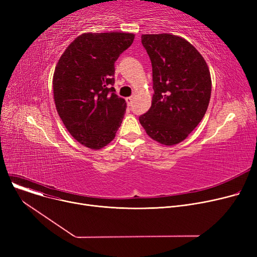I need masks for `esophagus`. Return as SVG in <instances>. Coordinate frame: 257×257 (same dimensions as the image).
Wrapping results in <instances>:
<instances>
[{
	"label": "esophagus",
	"mask_w": 257,
	"mask_h": 257,
	"mask_svg": "<svg viewBox=\"0 0 257 257\" xmlns=\"http://www.w3.org/2000/svg\"><path fill=\"white\" fill-rule=\"evenodd\" d=\"M132 97H128V98H126V102H127V105L128 106H131L132 105Z\"/></svg>",
	"instance_id": "obj_1"
}]
</instances>
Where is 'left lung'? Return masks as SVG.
Wrapping results in <instances>:
<instances>
[{
  "label": "left lung",
  "instance_id": "left-lung-1",
  "mask_svg": "<svg viewBox=\"0 0 257 257\" xmlns=\"http://www.w3.org/2000/svg\"><path fill=\"white\" fill-rule=\"evenodd\" d=\"M152 63L150 109L140 123L152 140L173 146L184 141L203 118L210 100L211 78L206 61L182 37L143 34Z\"/></svg>",
  "mask_w": 257,
  "mask_h": 257
}]
</instances>
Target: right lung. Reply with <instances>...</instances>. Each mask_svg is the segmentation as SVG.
<instances>
[{
  "mask_svg": "<svg viewBox=\"0 0 257 257\" xmlns=\"http://www.w3.org/2000/svg\"><path fill=\"white\" fill-rule=\"evenodd\" d=\"M134 39L124 32L84 33L66 48L55 67L57 112L71 136L99 150L115 137L127 104L115 93L114 62Z\"/></svg>",
  "mask_w": 257,
  "mask_h": 257,
  "instance_id": "right-lung-1",
  "label": "right lung"
}]
</instances>
